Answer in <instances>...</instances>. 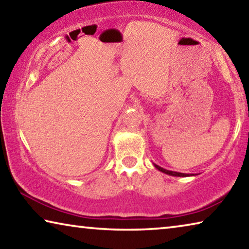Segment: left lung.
<instances>
[{"instance_id":"8db88e82","label":"left lung","mask_w":249,"mask_h":249,"mask_svg":"<svg viewBox=\"0 0 249 249\" xmlns=\"http://www.w3.org/2000/svg\"><path fill=\"white\" fill-rule=\"evenodd\" d=\"M155 167H156V168H157V169H158L159 171H161V172H163V174L170 175V176H176V177H187V176H189V175H187V174H181V172H176V171H170V170H166V169H163V168H161V167H159V166H157V165H155Z\"/></svg>"}]
</instances>
